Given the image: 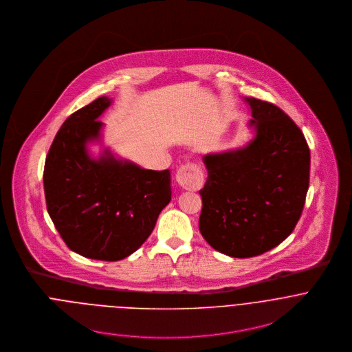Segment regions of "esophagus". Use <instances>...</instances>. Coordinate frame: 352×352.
<instances>
[{"mask_svg": "<svg viewBox=\"0 0 352 352\" xmlns=\"http://www.w3.org/2000/svg\"><path fill=\"white\" fill-rule=\"evenodd\" d=\"M176 182L186 190L197 191L203 186V170L199 165L188 162L176 172Z\"/></svg>", "mask_w": 352, "mask_h": 352, "instance_id": "esophagus-1", "label": "esophagus"}]
</instances>
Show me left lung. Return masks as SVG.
<instances>
[{
	"mask_svg": "<svg viewBox=\"0 0 352 352\" xmlns=\"http://www.w3.org/2000/svg\"><path fill=\"white\" fill-rule=\"evenodd\" d=\"M254 131L244 148L203 157L207 180L199 230L223 254L245 258L278 247L294 230L309 188L310 151L276 105L245 98Z\"/></svg>",
	"mask_w": 352,
	"mask_h": 352,
	"instance_id": "1",
	"label": "left lung"
}]
</instances>
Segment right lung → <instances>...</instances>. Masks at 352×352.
Listing matches in <instances>:
<instances>
[{
	"mask_svg": "<svg viewBox=\"0 0 352 352\" xmlns=\"http://www.w3.org/2000/svg\"><path fill=\"white\" fill-rule=\"evenodd\" d=\"M111 102L99 98L63 122L43 172L47 211L65 244L105 261L137 251L172 195L169 169H144L108 149L99 158L89 154L88 144L100 141L98 119Z\"/></svg>",
	"mask_w": 352,
	"mask_h": 352,
	"instance_id": "1",
	"label": "right lung"
}]
</instances>
